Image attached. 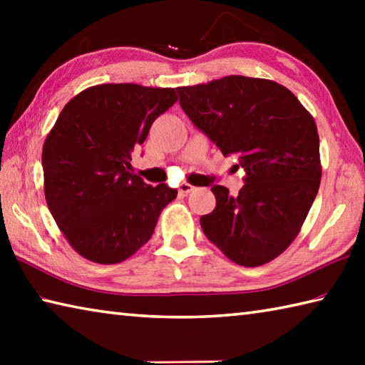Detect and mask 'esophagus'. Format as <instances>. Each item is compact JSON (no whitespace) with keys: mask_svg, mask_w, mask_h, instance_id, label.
Listing matches in <instances>:
<instances>
[{"mask_svg":"<svg viewBox=\"0 0 365 365\" xmlns=\"http://www.w3.org/2000/svg\"><path fill=\"white\" fill-rule=\"evenodd\" d=\"M193 190H195L193 185L183 182V183H180V187H178V193H180V195H188V193H191V191H193Z\"/></svg>","mask_w":365,"mask_h":365,"instance_id":"esophagus-1","label":"esophagus"}]
</instances>
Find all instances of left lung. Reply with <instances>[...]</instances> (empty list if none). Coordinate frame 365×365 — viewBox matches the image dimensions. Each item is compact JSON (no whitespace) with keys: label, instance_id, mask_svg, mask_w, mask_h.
Wrapping results in <instances>:
<instances>
[{"label":"left lung","instance_id":"obj_1","mask_svg":"<svg viewBox=\"0 0 365 365\" xmlns=\"http://www.w3.org/2000/svg\"><path fill=\"white\" fill-rule=\"evenodd\" d=\"M177 91L191 122L246 170L237 196L211 188L215 209L201 215L202 232L235 264L270 262L298 237L320 187L316 120L267 78L228 76Z\"/></svg>","mask_w":365,"mask_h":365}]
</instances>
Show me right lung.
I'll list each match as a JSON object with an SVG mask.
<instances>
[{"label":"right lung","mask_w":365,"mask_h":365,"mask_svg":"<svg viewBox=\"0 0 365 365\" xmlns=\"http://www.w3.org/2000/svg\"><path fill=\"white\" fill-rule=\"evenodd\" d=\"M177 100L174 88L103 83L61 110L43 145L45 197L82 257L125 261L148 243L160 211L177 197L165 183H145L130 165L133 148Z\"/></svg>","instance_id":"obj_1"}]
</instances>
